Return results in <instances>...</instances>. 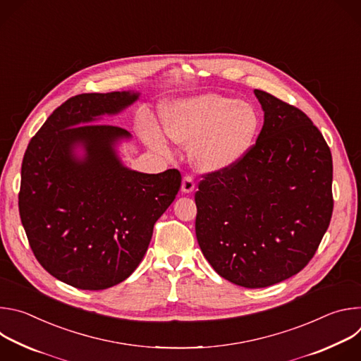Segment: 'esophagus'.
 Segmentation results:
<instances>
[{
  "label": "esophagus",
  "mask_w": 361,
  "mask_h": 361,
  "mask_svg": "<svg viewBox=\"0 0 361 361\" xmlns=\"http://www.w3.org/2000/svg\"><path fill=\"white\" fill-rule=\"evenodd\" d=\"M195 188V183H194V178L191 177V176H185L184 178H183V184H181V191L183 192H191L192 190Z\"/></svg>",
  "instance_id": "1"
}]
</instances>
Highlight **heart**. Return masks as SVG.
<instances>
[{
    "label": "heart",
    "instance_id": "heart-1",
    "mask_svg": "<svg viewBox=\"0 0 361 361\" xmlns=\"http://www.w3.org/2000/svg\"><path fill=\"white\" fill-rule=\"evenodd\" d=\"M163 126L173 141L192 144L191 156L200 169L220 171L244 157L259 128V114L247 101L207 92L169 102ZM142 133L151 147L167 149L164 133L152 121H145Z\"/></svg>",
    "mask_w": 361,
    "mask_h": 361
}]
</instances>
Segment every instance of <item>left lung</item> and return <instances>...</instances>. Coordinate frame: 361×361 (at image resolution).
I'll return each instance as SVG.
<instances>
[{
  "mask_svg": "<svg viewBox=\"0 0 361 361\" xmlns=\"http://www.w3.org/2000/svg\"><path fill=\"white\" fill-rule=\"evenodd\" d=\"M264 124L244 157L204 174L195 235L212 267L247 288L280 283L316 254L333 214L331 151L301 110L254 90Z\"/></svg>",
  "mask_w": 361,
  "mask_h": 361,
  "instance_id": "obj_1",
  "label": "left lung"
}]
</instances>
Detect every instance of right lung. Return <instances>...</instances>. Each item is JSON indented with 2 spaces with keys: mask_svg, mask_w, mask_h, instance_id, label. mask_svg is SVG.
<instances>
[{
  "mask_svg": "<svg viewBox=\"0 0 361 361\" xmlns=\"http://www.w3.org/2000/svg\"><path fill=\"white\" fill-rule=\"evenodd\" d=\"M138 92L78 94L56 109L23 159L18 209L38 263L60 281L104 290L133 274L156 221L174 201L181 174L123 166L116 142L130 133L92 124L131 106ZM77 145L86 151L78 159Z\"/></svg>",
  "mask_w": 361,
  "mask_h": 361,
  "instance_id": "1",
  "label": "right lung"
}]
</instances>
